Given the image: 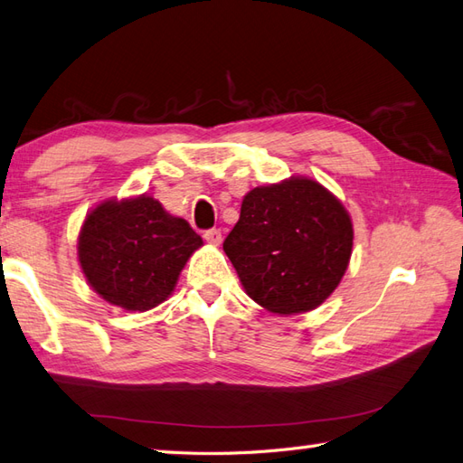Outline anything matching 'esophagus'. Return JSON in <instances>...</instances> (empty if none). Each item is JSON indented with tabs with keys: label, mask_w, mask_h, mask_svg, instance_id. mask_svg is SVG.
Instances as JSON below:
<instances>
[{
	"label": "esophagus",
	"mask_w": 463,
	"mask_h": 463,
	"mask_svg": "<svg viewBox=\"0 0 463 463\" xmlns=\"http://www.w3.org/2000/svg\"><path fill=\"white\" fill-rule=\"evenodd\" d=\"M204 240L210 245H220L223 237H222L220 230H208V232H204Z\"/></svg>",
	"instance_id": "esophagus-1"
}]
</instances>
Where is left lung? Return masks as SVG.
Returning a JSON list of instances; mask_svg holds the SVG:
<instances>
[{"instance_id":"1","label":"left lung","mask_w":463,"mask_h":463,"mask_svg":"<svg viewBox=\"0 0 463 463\" xmlns=\"http://www.w3.org/2000/svg\"><path fill=\"white\" fill-rule=\"evenodd\" d=\"M353 220L311 177L255 186L223 251L247 296L277 316L319 307L341 284L353 255Z\"/></svg>"}]
</instances>
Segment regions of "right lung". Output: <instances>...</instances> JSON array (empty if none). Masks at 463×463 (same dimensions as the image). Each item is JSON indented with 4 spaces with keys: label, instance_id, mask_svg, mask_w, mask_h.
<instances>
[{
    "label": "right lung",
    "instance_id": "1",
    "mask_svg": "<svg viewBox=\"0 0 463 463\" xmlns=\"http://www.w3.org/2000/svg\"><path fill=\"white\" fill-rule=\"evenodd\" d=\"M203 245L189 222L171 216L154 196L105 198L81 223L78 260L105 302L147 311L173 294L186 260Z\"/></svg>",
    "mask_w": 463,
    "mask_h": 463
}]
</instances>
